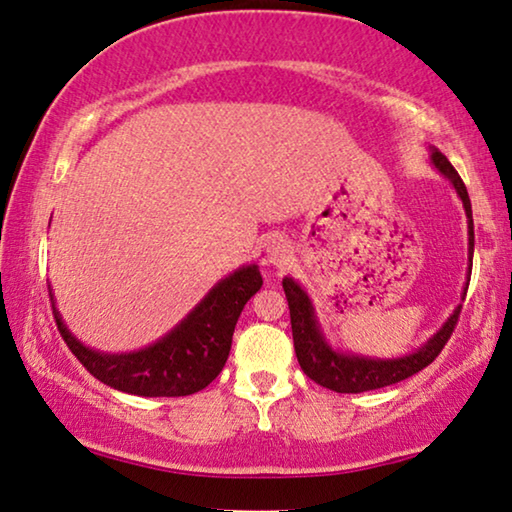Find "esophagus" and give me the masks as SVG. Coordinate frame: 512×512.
<instances>
[{
	"instance_id": "1",
	"label": "esophagus",
	"mask_w": 512,
	"mask_h": 512,
	"mask_svg": "<svg viewBox=\"0 0 512 512\" xmlns=\"http://www.w3.org/2000/svg\"><path fill=\"white\" fill-rule=\"evenodd\" d=\"M289 259H292V248H289V243L285 239H271L266 243V257H264L266 264L282 269Z\"/></svg>"
}]
</instances>
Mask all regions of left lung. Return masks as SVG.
Wrapping results in <instances>:
<instances>
[{
	"label": "left lung",
	"instance_id": "obj_1",
	"mask_svg": "<svg viewBox=\"0 0 512 512\" xmlns=\"http://www.w3.org/2000/svg\"><path fill=\"white\" fill-rule=\"evenodd\" d=\"M430 163L441 177L451 183L453 190L460 197L464 213H467V234H469V271H467V285L462 289V301L467 296L469 278H471V262H474V216H471V200L464 186L460 174L455 167L448 163V158L441 154L439 149L430 147ZM282 289H285L287 303H289V319H292V335H294V352L299 358L301 370L319 386L329 388L335 393H363L375 391V388H384L398 381L407 379L416 372L427 368L434 358L439 356L441 349L451 338V333L460 317L462 303L455 305V310L448 315L444 324L439 326L437 333H432L421 347L414 352L402 356H370L349 352V349L335 347L324 333L322 322H319L315 303H312L310 294L299 280L292 276L282 278Z\"/></svg>",
	"mask_w": 512,
	"mask_h": 512
}]
</instances>
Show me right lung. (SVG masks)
<instances>
[{"label": "right lung", "instance_id": "right-lung-1", "mask_svg": "<svg viewBox=\"0 0 512 512\" xmlns=\"http://www.w3.org/2000/svg\"><path fill=\"white\" fill-rule=\"evenodd\" d=\"M262 287L257 264H243L220 278L174 329L133 352H101L68 329L50 289L57 329L85 368L110 388L142 398H181L207 388L230 356L243 305Z\"/></svg>", "mask_w": 512, "mask_h": 512}]
</instances>
